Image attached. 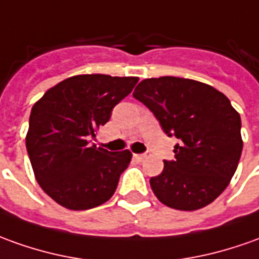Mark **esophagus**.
<instances>
[{
  "instance_id": "34e87169",
  "label": "esophagus",
  "mask_w": 259,
  "mask_h": 259,
  "mask_svg": "<svg viewBox=\"0 0 259 259\" xmlns=\"http://www.w3.org/2000/svg\"><path fill=\"white\" fill-rule=\"evenodd\" d=\"M134 158L137 160H144L145 158H147V153H135L134 155Z\"/></svg>"
}]
</instances>
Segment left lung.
<instances>
[{"instance_id":"1","label":"left lung","mask_w":259,"mask_h":259,"mask_svg":"<svg viewBox=\"0 0 259 259\" xmlns=\"http://www.w3.org/2000/svg\"><path fill=\"white\" fill-rule=\"evenodd\" d=\"M133 96L147 106L167 137H176L175 159L151 178L155 196L176 210L192 211L217 199L241 156V118L230 100L190 78H145Z\"/></svg>"}]
</instances>
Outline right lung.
<instances>
[{"label": "right lung", "mask_w": 259, "mask_h": 259, "mask_svg": "<svg viewBox=\"0 0 259 259\" xmlns=\"http://www.w3.org/2000/svg\"><path fill=\"white\" fill-rule=\"evenodd\" d=\"M138 77L80 74L49 89L32 107L26 151L37 183L60 206L89 210L106 203L131 152L90 144Z\"/></svg>", "instance_id": "1"}]
</instances>
